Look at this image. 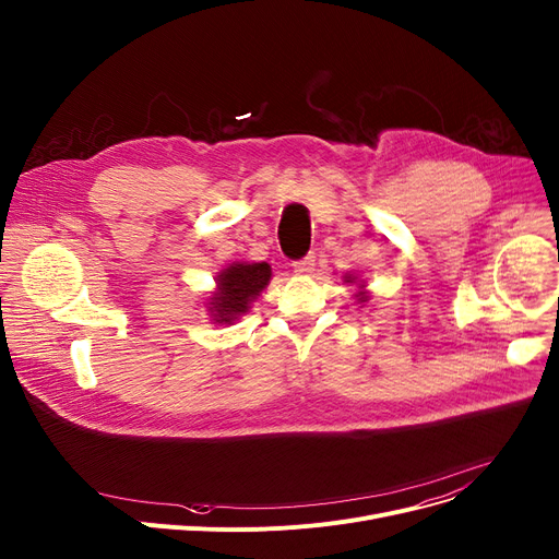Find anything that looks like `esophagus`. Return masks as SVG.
I'll return each instance as SVG.
<instances>
[{"label":"esophagus","instance_id":"esophagus-1","mask_svg":"<svg viewBox=\"0 0 559 559\" xmlns=\"http://www.w3.org/2000/svg\"><path fill=\"white\" fill-rule=\"evenodd\" d=\"M314 265H317V258L314 255H306L301 260H296L294 272L301 274V276H310L314 272Z\"/></svg>","mask_w":559,"mask_h":559}]
</instances>
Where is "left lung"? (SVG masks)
Instances as JSON below:
<instances>
[{
  "instance_id": "obj_1",
  "label": "left lung",
  "mask_w": 559,
  "mask_h": 559,
  "mask_svg": "<svg viewBox=\"0 0 559 559\" xmlns=\"http://www.w3.org/2000/svg\"><path fill=\"white\" fill-rule=\"evenodd\" d=\"M344 281H346V283H355V281H357V278H355V276H353V274H346V276H344ZM355 296H357V301H359V304H364V301H368V294H366V292H364V285H361V283H359V292H357V294H355Z\"/></svg>"
}]
</instances>
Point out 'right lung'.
Wrapping results in <instances>:
<instances>
[{
  "mask_svg": "<svg viewBox=\"0 0 559 559\" xmlns=\"http://www.w3.org/2000/svg\"><path fill=\"white\" fill-rule=\"evenodd\" d=\"M272 267L267 263H231L215 278L217 287L209 299V312L215 323H234L245 314L255 296L267 287Z\"/></svg>",
  "mask_w": 559,
  "mask_h": 559,
  "instance_id": "1",
  "label": "right lung"
}]
</instances>
